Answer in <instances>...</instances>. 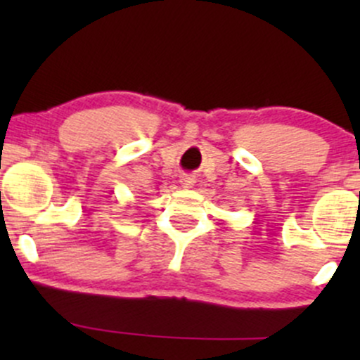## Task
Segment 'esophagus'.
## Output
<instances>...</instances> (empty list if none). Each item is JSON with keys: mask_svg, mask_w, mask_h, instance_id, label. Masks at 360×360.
<instances>
[{"mask_svg": "<svg viewBox=\"0 0 360 360\" xmlns=\"http://www.w3.org/2000/svg\"><path fill=\"white\" fill-rule=\"evenodd\" d=\"M179 183H181V186H183V188H193L194 183H196V179H194V177L189 176V174H183L179 177Z\"/></svg>", "mask_w": 360, "mask_h": 360, "instance_id": "1", "label": "esophagus"}]
</instances>
